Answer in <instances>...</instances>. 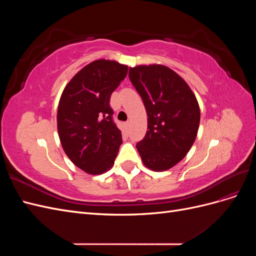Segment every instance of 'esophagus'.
<instances>
[{
    "mask_svg": "<svg viewBox=\"0 0 256 256\" xmlns=\"http://www.w3.org/2000/svg\"><path fill=\"white\" fill-rule=\"evenodd\" d=\"M125 127H126V129H129V127H130V122L129 120H127L125 122Z\"/></svg>",
    "mask_w": 256,
    "mask_h": 256,
    "instance_id": "obj_1",
    "label": "esophagus"
}]
</instances>
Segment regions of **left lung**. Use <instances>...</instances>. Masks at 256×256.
<instances>
[{"label": "left lung", "mask_w": 256, "mask_h": 256, "mask_svg": "<svg viewBox=\"0 0 256 256\" xmlns=\"http://www.w3.org/2000/svg\"><path fill=\"white\" fill-rule=\"evenodd\" d=\"M129 79L148 118V130L136 150L147 168L166 171L184 159L196 141L200 118L198 100L182 76L166 66L130 68Z\"/></svg>", "instance_id": "1"}]
</instances>
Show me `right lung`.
Returning a JSON list of instances; mask_svg holds the SVG:
<instances>
[{
    "label": "right lung",
    "instance_id": "add662e5",
    "mask_svg": "<svg viewBox=\"0 0 256 256\" xmlns=\"http://www.w3.org/2000/svg\"><path fill=\"white\" fill-rule=\"evenodd\" d=\"M128 67L97 60L76 74L63 90L58 109V131L68 158L88 174L111 168L122 142L113 120L112 92Z\"/></svg>",
    "mask_w": 256,
    "mask_h": 256
}]
</instances>
